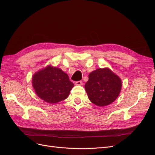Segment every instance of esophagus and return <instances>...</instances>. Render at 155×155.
I'll return each instance as SVG.
<instances>
[{
    "mask_svg": "<svg viewBox=\"0 0 155 155\" xmlns=\"http://www.w3.org/2000/svg\"><path fill=\"white\" fill-rule=\"evenodd\" d=\"M75 84H76V85H82L83 82H82V81H76Z\"/></svg>",
    "mask_w": 155,
    "mask_h": 155,
    "instance_id": "1",
    "label": "esophagus"
}]
</instances>
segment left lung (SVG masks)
Returning a JSON list of instances; mask_svg holds the SVG:
<instances>
[{
  "label": "left lung",
  "mask_w": 155,
  "mask_h": 155,
  "mask_svg": "<svg viewBox=\"0 0 155 155\" xmlns=\"http://www.w3.org/2000/svg\"><path fill=\"white\" fill-rule=\"evenodd\" d=\"M85 88L90 101L104 107L116 100L121 88L120 78L109 68H97L88 75Z\"/></svg>",
  "instance_id": "1"
}]
</instances>
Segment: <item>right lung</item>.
<instances>
[{
	"label": "right lung",
	"instance_id": "add662e5",
	"mask_svg": "<svg viewBox=\"0 0 155 155\" xmlns=\"http://www.w3.org/2000/svg\"><path fill=\"white\" fill-rule=\"evenodd\" d=\"M32 84L37 96L51 104L67 98L74 87L66 73L51 66L36 72L33 76Z\"/></svg>",
	"mask_w": 155,
	"mask_h": 155
}]
</instances>
